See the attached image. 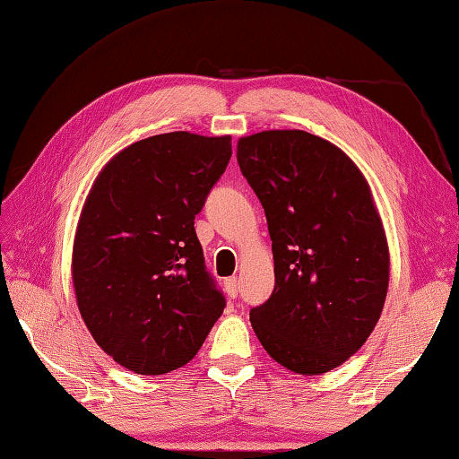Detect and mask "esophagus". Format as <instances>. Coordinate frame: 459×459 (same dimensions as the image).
Returning <instances> with one entry per match:
<instances>
[{
  "label": "esophagus",
  "instance_id": "1",
  "mask_svg": "<svg viewBox=\"0 0 459 459\" xmlns=\"http://www.w3.org/2000/svg\"><path fill=\"white\" fill-rule=\"evenodd\" d=\"M224 292H227L229 299H237V294H238L237 278H227V281H224Z\"/></svg>",
  "mask_w": 459,
  "mask_h": 459
}]
</instances>
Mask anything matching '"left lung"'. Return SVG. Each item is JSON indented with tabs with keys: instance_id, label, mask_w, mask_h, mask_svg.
Returning <instances> with one entry per match:
<instances>
[{
	"instance_id": "1",
	"label": "left lung",
	"mask_w": 459,
	"mask_h": 459,
	"mask_svg": "<svg viewBox=\"0 0 459 459\" xmlns=\"http://www.w3.org/2000/svg\"><path fill=\"white\" fill-rule=\"evenodd\" d=\"M237 160L273 240L274 290L250 310L255 334L289 370L330 372L364 346L388 294L370 185L342 149L299 129L240 137Z\"/></svg>"
}]
</instances>
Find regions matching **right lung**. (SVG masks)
<instances>
[{
    "label": "right lung",
    "mask_w": 459,
    "mask_h": 459,
    "mask_svg": "<svg viewBox=\"0 0 459 459\" xmlns=\"http://www.w3.org/2000/svg\"><path fill=\"white\" fill-rule=\"evenodd\" d=\"M232 155L230 134H155L125 147L89 191L71 276L87 330L134 374L191 362L224 310L195 232Z\"/></svg>",
    "instance_id": "add662e5"
}]
</instances>
